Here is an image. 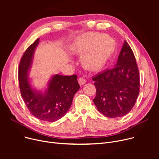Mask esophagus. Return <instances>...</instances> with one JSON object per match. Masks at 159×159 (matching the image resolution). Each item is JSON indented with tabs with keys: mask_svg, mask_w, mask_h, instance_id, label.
Listing matches in <instances>:
<instances>
[{
	"mask_svg": "<svg viewBox=\"0 0 159 159\" xmlns=\"http://www.w3.org/2000/svg\"><path fill=\"white\" fill-rule=\"evenodd\" d=\"M79 83L80 86H83L86 83V80H85V79H84L83 78H79Z\"/></svg>",
	"mask_w": 159,
	"mask_h": 159,
	"instance_id": "1",
	"label": "esophagus"
}]
</instances>
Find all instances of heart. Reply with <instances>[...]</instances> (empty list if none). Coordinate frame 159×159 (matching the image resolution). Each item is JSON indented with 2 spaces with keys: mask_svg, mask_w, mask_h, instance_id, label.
I'll return each mask as SVG.
<instances>
[{
  "mask_svg": "<svg viewBox=\"0 0 159 159\" xmlns=\"http://www.w3.org/2000/svg\"><path fill=\"white\" fill-rule=\"evenodd\" d=\"M115 40L107 35L90 31L80 35L70 46L71 52L80 57L82 66L91 71L102 69L114 53Z\"/></svg>",
  "mask_w": 159,
  "mask_h": 159,
  "instance_id": "heart-1",
  "label": "heart"
}]
</instances>
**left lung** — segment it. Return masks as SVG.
<instances>
[{
  "label": "left lung",
  "instance_id": "1",
  "mask_svg": "<svg viewBox=\"0 0 159 159\" xmlns=\"http://www.w3.org/2000/svg\"><path fill=\"white\" fill-rule=\"evenodd\" d=\"M92 79L97 91L93 101L99 112L116 118L131 110L139 93L140 77L134 54L126 41L113 68Z\"/></svg>",
  "mask_w": 159,
  "mask_h": 159
}]
</instances>
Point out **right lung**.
<instances>
[{
  "label": "right lung",
  "mask_w": 159,
  "mask_h": 159,
  "mask_svg": "<svg viewBox=\"0 0 159 159\" xmlns=\"http://www.w3.org/2000/svg\"><path fill=\"white\" fill-rule=\"evenodd\" d=\"M39 39L28 47L23 55L19 68V82L21 95L31 114L47 122L61 119L70 108L75 94L79 89L77 76L55 74L48 80L45 89L38 90L30 78L35 49Z\"/></svg>",
  "instance_id": "right-lung-1"
}]
</instances>
